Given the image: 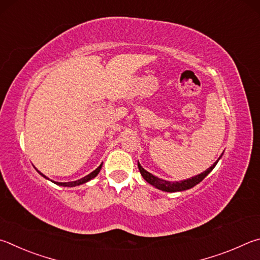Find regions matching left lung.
<instances>
[{
  "instance_id": "8db88e82",
  "label": "left lung",
  "mask_w": 260,
  "mask_h": 260,
  "mask_svg": "<svg viewBox=\"0 0 260 260\" xmlns=\"http://www.w3.org/2000/svg\"><path fill=\"white\" fill-rule=\"evenodd\" d=\"M222 156V154L219 156V158L213 163V165L207 169L202 174H199L197 176L192 177V178H188V179H185V180H180V181H169V180H165V179H161L158 178V177L152 175L151 172H148L144 169V168L140 166V163L138 162V168H139V171L140 174H142L143 178L147 181L148 184H151L154 187L157 188V189H161L163 192H170V193H174V192H181V190H186V189H189L194 187L195 185H198L199 183H201V181L206 178V177L210 174L212 171L213 168L216 167V165L218 163V161L220 160Z\"/></svg>"
}]
</instances>
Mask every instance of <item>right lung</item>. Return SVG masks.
Masks as SVG:
<instances>
[{
  "label": "right lung",
  "mask_w": 260,
  "mask_h": 260,
  "mask_svg": "<svg viewBox=\"0 0 260 260\" xmlns=\"http://www.w3.org/2000/svg\"><path fill=\"white\" fill-rule=\"evenodd\" d=\"M102 166H103V163H102V165H100V166L97 168V169H95V170H93L92 172H91V174H89L88 176H85V177H83V178H81V179H79V180H75V181H68V183H59V181H53V180H51V181H52V183L56 184V185L63 186V187H75V186H79V185H82V184H85V183H88L89 180H91L92 178H94V177L99 174L100 169H102ZM38 172H39V174H40L41 176L44 177V178L49 179L48 177H45V176L42 174V172H40L39 170H38Z\"/></svg>",
  "instance_id": "add662e5"
}]
</instances>
